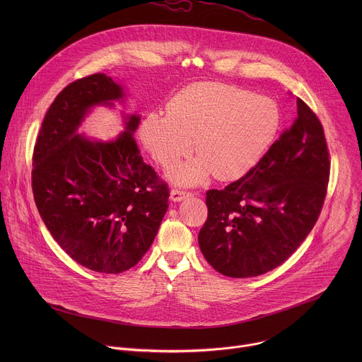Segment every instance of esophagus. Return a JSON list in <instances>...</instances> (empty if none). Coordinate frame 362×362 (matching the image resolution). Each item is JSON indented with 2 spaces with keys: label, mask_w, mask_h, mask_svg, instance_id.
I'll return each instance as SVG.
<instances>
[{
  "label": "esophagus",
  "mask_w": 362,
  "mask_h": 362,
  "mask_svg": "<svg viewBox=\"0 0 362 362\" xmlns=\"http://www.w3.org/2000/svg\"><path fill=\"white\" fill-rule=\"evenodd\" d=\"M189 196H192V192L182 190V189H172V192H170V199L173 202H180V200H183V199H186Z\"/></svg>",
  "instance_id": "34e87169"
}]
</instances>
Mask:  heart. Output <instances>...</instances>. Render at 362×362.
<instances>
[{"instance_id": "1", "label": "heart", "mask_w": 362, "mask_h": 362, "mask_svg": "<svg viewBox=\"0 0 362 362\" xmlns=\"http://www.w3.org/2000/svg\"><path fill=\"white\" fill-rule=\"evenodd\" d=\"M166 110L168 116H146L140 139L165 169L189 156L196 141L199 158L170 173L182 185H196L211 173L219 180L243 177L262 160L282 123L275 100L223 83L190 84L169 100Z\"/></svg>"}]
</instances>
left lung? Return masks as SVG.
Here are the masks:
<instances>
[{"mask_svg":"<svg viewBox=\"0 0 362 362\" xmlns=\"http://www.w3.org/2000/svg\"><path fill=\"white\" fill-rule=\"evenodd\" d=\"M247 175L206 192L208 219L199 246L214 269L230 278L267 274L299 247L315 226L329 182L324 127L306 103Z\"/></svg>","mask_w":362,"mask_h":362,"instance_id":"obj_1","label":"left lung"}]
</instances>
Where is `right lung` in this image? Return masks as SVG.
I'll list each match as a JSON object with an SVG mask.
<instances>
[{
	"label": "right lung",
	"mask_w": 362,
	"mask_h": 362,
	"mask_svg": "<svg viewBox=\"0 0 362 362\" xmlns=\"http://www.w3.org/2000/svg\"><path fill=\"white\" fill-rule=\"evenodd\" d=\"M95 73L66 86L47 110L33 153L31 186L51 236L77 264L120 274L143 257L169 208V186L143 162L133 133L139 116L109 143L76 134L87 110L122 98Z\"/></svg>",
	"instance_id": "obj_1"
}]
</instances>
